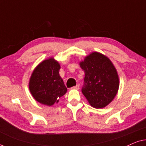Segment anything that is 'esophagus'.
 Listing matches in <instances>:
<instances>
[{
  "label": "esophagus",
  "instance_id": "obj_1",
  "mask_svg": "<svg viewBox=\"0 0 146 146\" xmlns=\"http://www.w3.org/2000/svg\"><path fill=\"white\" fill-rule=\"evenodd\" d=\"M79 88H80V86L78 84H77L76 86H75L72 87V88L73 89H75V90H78Z\"/></svg>",
  "mask_w": 146,
  "mask_h": 146
}]
</instances>
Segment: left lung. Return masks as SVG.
<instances>
[{
  "label": "left lung",
  "instance_id": "1",
  "mask_svg": "<svg viewBox=\"0 0 146 146\" xmlns=\"http://www.w3.org/2000/svg\"><path fill=\"white\" fill-rule=\"evenodd\" d=\"M79 64L85 73L82 92L92 107L105 108L119 89V76L114 65L106 56L98 52L86 56Z\"/></svg>",
  "mask_w": 146,
  "mask_h": 146
}]
</instances>
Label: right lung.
Returning a JSON list of instances; mask_svg holds the SVG:
<instances>
[{
    "instance_id": "1",
    "label": "right lung",
    "mask_w": 146,
    "mask_h": 146,
    "mask_svg": "<svg viewBox=\"0 0 146 146\" xmlns=\"http://www.w3.org/2000/svg\"><path fill=\"white\" fill-rule=\"evenodd\" d=\"M60 65L50 57L37 65L30 78L29 87L32 96L42 104L51 106L59 102L67 88L59 74Z\"/></svg>"
}]
</instances>
